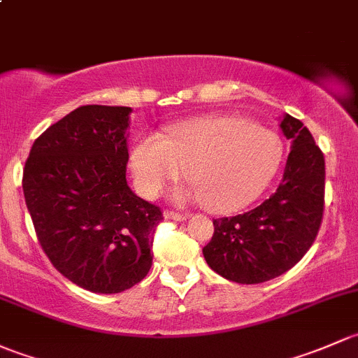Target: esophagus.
<instances>
[{
  "label": "esophagus",
  "instance_id": "34e87169",
  "mask_svg": "<svg viewBox=\"0 0 358 358\" xmlns=\"http://www.w3.org/2000/svg\"><path fill=\"white\" fill-rule=\"evenodd\" d=\"M165 217H167V219H172V220H186L187 219V215L186 213H179V212H174V210H165V213H164Z\"/></svg>",
  "mask_w": 358,
  "mask_h": 358
}]
</instances>
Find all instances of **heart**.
<instances>
[{
  "label": "heart",
  "mask_w": 358,
  "mask_h": 358,
  "mask_svg": "<svg viewBox=\"0 0 358 358\" xmlns=\"http://www.w3.org/2000/svg\"><path fill=\"white\" fill-rule=\"evenodd\" d=\"M282 143L275 132L241 117L208 115L145 134L131 152V171L143 196L153 198L186 174L193 182L172 193L179 203H205L217 213L253 203L278 174Z\"/></svg>",
  "instance_id": "heart-1"
}]
</instances>
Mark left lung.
Listing matches in <instances>:
<instances>
[{
	"label": "left lung",
	"instance_id": "left-lung-1",
	"mask_svg": "<svg viewBox=\"0 0 358 358\" xmlns=\"http://www.w3.org/2000/svg\"><path fill=\"white\" fill-rule=\"evenodd\" d=\"M279 125L291 139L279 187L257 208L213 220V236L203 248L208 267L239 285H259L289 271L322 222L324 155L298 119L286 113Z\"/></svg>",
	"mask_w": 358,
	"mask_h": 358
}]
</instances>
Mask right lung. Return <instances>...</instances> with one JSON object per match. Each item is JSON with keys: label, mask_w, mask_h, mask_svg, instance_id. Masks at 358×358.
I'll use <instances>...</instances> for the list:
<instances>
[{"label": "right lung", "mask_w": 358, "mask_h": 358, "mask_svg": "<svg viewBox=\"0 0 358 358\" xmlns=\"http://www.w3.org/2000/svg\"><path fill=\"white\" fill-rule=\"evenodd\" d=\"M129 106H79L32 145L25 205L53 267L93 293H120L148 274L164 217L125 179Z\"/></svg>", "instance_id": "add662e5"}]
</instances>
